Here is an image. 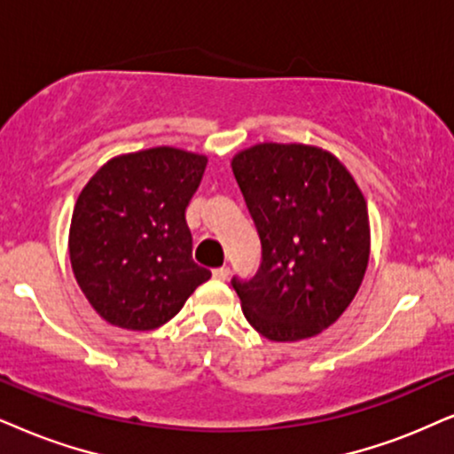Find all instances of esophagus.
Wrapping results in <instances>:
<instances>
[{"label": "esophagus", "mask_w": 454, "mask_h": 454, "mask_svg": "<svg viewBox=\"0 0 454 454\" xmlns=\"http://www.w3.org/2000/svg\"><path fill=\"white\" fill-rule=\"evenodd\" d=\"M228 274H231V268H228V266L214 268V278H215V280H226Z\"/></svg>", "instance_id": "esophagus-1"}]
</instances>
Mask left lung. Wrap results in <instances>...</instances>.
<instances>
[{"label": "left lung", "instance_id": "left-lung-1", "mask_svg": "<svg viewBox=\"0 0 454 454\" xmlns=\"http://www.w3.org/2000/svg\"><path fill=\"white\" fill-rule=\"evenodd\" d=\"M231 165L262 240L255 277L232 278L245 318L270 341L318 335L346 312L369 266L363 191L318 146L262 142Z\"/></svg>", "mask_w": 454, "mask_h": 454}]
</instances>
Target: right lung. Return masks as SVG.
<instances>
[{
	"label": "right lung",
	"instance_id": "obj_1",
	"mask_svg": "<svg viewBox=\"0 0 454 454\" xmlns=\"http://www.w3.org/2000/svg\"><path fill=\"white\" fill-rule=\"evenodd\" d=\"M205 168V154L146 148L106 160L79 192L68 255L77 285L106 323L157 329L209 280V270L192 260L186 223Z\"/></svg>",
	"mask_w": 454,
	"mask_h": 454
}]
</instances>
